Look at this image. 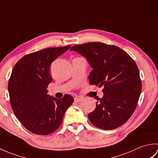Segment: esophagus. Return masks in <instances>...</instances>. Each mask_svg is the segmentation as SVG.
<instances>
[{
  "instance_id": "obj_1",
  "label": "esophagus",
  "mask_w": 158,
  "mask_h": 158,
  "mask_svg": "<svg viewBox=\"0 0 158 158\" xmlns=\"http://www.w3.org/2000/svg\"><path fill=\"white\" fill-rule=\"evenodd\" d=\"M74 100H75V102H79L81 101L82 99H81V98H78V97H77V98H75V99H74Z\"/></svg>"
}]
</instances>
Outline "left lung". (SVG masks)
<instances>
[{"mask_svg":"<svg viewBox=\"0 0 158 158\" xmlns=\"http://www.w3.org/2000/svg\"><path fill=\"white\" fill-rule=\"evenodd\" d=\"M70 51L84 57L92 68L89 84L104 87L103 97L88 114L90 122L103 130L122 126L135 111L141 92L136 62L118 47L100 42L74 45Z\"/></svg>","mask_w":158,"mask_h":158,"instance_id":"obj_1","label":"left lung"}]
</instances>
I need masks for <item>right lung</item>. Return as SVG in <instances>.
Segmentation results:
<instances>
[{
  "instance_id": "obj_1",
  "label": "right lung",
  "mask_w": 158,
  "mask_h": 158,
  "mask_svg": "<svg viewBox=\"0 0 158 158\" xmlns=\"http://www.w3.org/2000/svg\"><path fill=\"white\" fill-rule=\"evenodd\" d=\"M70 46L40 50L23 56L13 67L8 91L15 117L36 135H48L61 125L67 109L74 102L69 94L62 99L49 95L52 81L50 64Z\"/></svg>"
}]
</instances>
